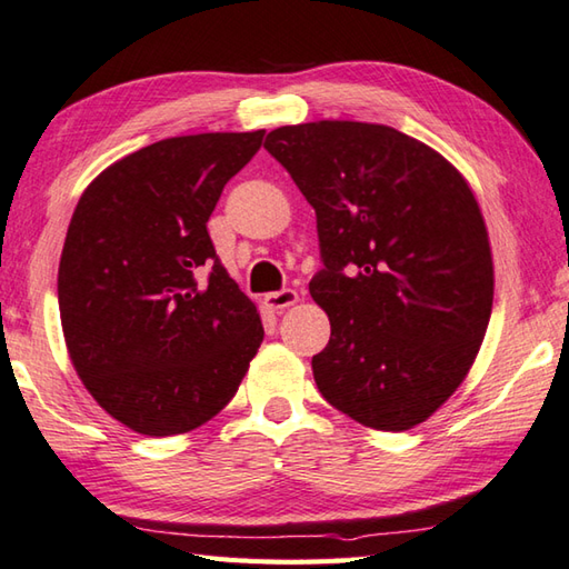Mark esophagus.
<instances>
[{
    "label": "esophagus",
    "mask_w": 569,
    "mask_h": 569,
    "mask_svg": "<svg viewBox=\"0 0 569 569\" xmlns=\"http://www.w3.org/2000/svg\"><path fill=\"white\" fill-rule=\"evenodd\" d=\"M263 303L269 306L271 310H276V313H281V310L291 308L298 303V293L293 291V288H283V291H273V293H266Z\"/></svg>",
    "instance_id": "obj_1"
}]
</instances>
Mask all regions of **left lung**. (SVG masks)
Instances as JSON below:
<instances>
[{"label": "left lung", "mask_w": 569, "mask_h": 569, "mask_svg": "<svg viewBox=\"0 0 569 569\" xmlns=\"http://www.w3.org/2000/svg\"><path fill=\"white\" fill-rule=\"evenodd\" d=\"M263 148L316 209L330 318L320 395L365 427L405 431L456 392L493 308V259L471 187L437 150L355 120L283 126Z\"/></svg>", "instance_id": "1"}]
</instances>
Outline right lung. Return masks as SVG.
Here are the masks:
<instances>
[{
	"label": "right lung",
	"instance_id": "right-lung-1",
	"mask_svg": "<svg viewBox=\"0 0 569 569\" xmlns=\"http://www.w3.org/2000/svg\"><path fill=\"white\" fill-rule=\"evenodd\" d=\"M261 140L263 130L152 142L100 172L76 204L59 263L66 348L96 402L144 437L219 415L263 340L207 231Z\"/></svg>",
	"mask_w": 569,
	"mask_h": 569
}]
</instances>
